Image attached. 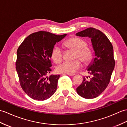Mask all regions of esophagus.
I'll use <instances>...</instances> for the list:
<instances>
[{
  "mask_svg": "<svg viewBox=\"0 0 127 127\" xmlns=\"http://www.w3.org/2000/svg\"><path fill=\"white\" fill-rule=\"evenodd\" d=\"M66 75H69V76H74L75 75V74H66Z\"/></svg>",
  "mask_w": 127,
  "mask_h": 127,
  "instance_id": "34e87169",
  "label": "esophagus"
}]
</instances>
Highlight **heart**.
I'll return each mask as SVG.
<instances>
[{"label": "heart", "instance_id": "obj_1", "mask_svg": "<svg viewBox=\"0 0 127 127\" xmlns=\"http://www.w3.org/2000/svg\"><path fill=\"white\" fill-rule=\"evenodd\" d=\"M87 42L85 40L78 37H72L64 43V45L68 49L75 52L74 59L78 58L82 63H89L93 56V51L87 46ZM51 57L55 63H60L63 60L62 50L59 46H55L52 49ZM81 66L78 60L73 61L71 62H65L60 65L57 68L58 72L73 74Z\"/></svg>", "mask_w": 127, "mask_h": 127}]
</instances>
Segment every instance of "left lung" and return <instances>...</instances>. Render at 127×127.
Instances as JSON below:
<instances>
[{
    "mask_svg": "<svg viewBox=\"0 0 127 127\" xmlns=\"http://www.w3.org/2000/svg\"><path fill=\"white\" fill-rule=\"evenodd\" d=\"M77 36L91 39L95 57L87 67L91 78L84 77L76 91L79 96L87 99L96 98L109 83L115 66L113 47L107 37L99 30L93 28L76 33Z\"/></svg>",
    "mask_w": 127,
    "mask_h": 127,
    "instance_id": "8db88e82",
    "label": "left lung"
}]
</instances>
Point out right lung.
I'll use <instances>...</instances> for the list:
<instances>
[{
	"instance_id": "1",
	"label": "right lung",
	"mask_w": 127,
	"mask_h": 127,
	"mask_svg": "<svg viewBox=\"0 0 127 127\" xmlns=\"http://www.w3.org/2000/svg\"><path fill=\"white\" fill-rule=\"evenodd\" d=\"M39 31L24 40L17 52L16 68L24 91L32 99L44 101L57 90L60 75H51V52L54 45L66 36Z\"/></svg>"
}]
</instances>
